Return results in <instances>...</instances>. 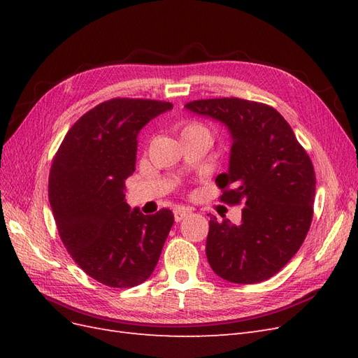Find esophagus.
Wrapping results in <instances>:
<instances>
[{
  "label": "esophagus",
  "instance_id": "obj_1",
  "mask_svg": "<svg viewBox=\"0 0 358 358\" xmlns=\"http://www.w3.org/2000/svg\"><path fill=\"white\" fill-rule=\"evenodd\" d=\"M173 213H175V221L180 222L183 218H187V216L191 213V209H188V208H176Z\"/></svg>",
  "mask_w": 358,
  "mask_h": 358
}]
</instances>
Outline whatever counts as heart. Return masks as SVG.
<instances>
[{
	"label": "heart",
	"mask_w": 358,
	"mask_h": 358,
	"mask_svg": "<svg viewBox=\"0 0 358 358\" xmlns=\"http://www.w3.org/2000/svg\"><path fill=\"white\" fill-rule=\"evenodd\" d=\"M194 128H203V127H200V125H194V124H189V125H187L185 128H183V131H188V129H194ZM182 131V133H183Z\"/></svg>",
	"instance_id": "1"
}]
</instances>
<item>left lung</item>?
<instances>
[{
  "instance_id": "1",
  "label": "left lung",
  "mask_w": 358,
  "mask_h": 358,
  "mask_svg": "<svg viewBox=\"0 0 358 358\" xmlns=\"http://www.w3.org/2000/svg\"><path fill=\"white\" fill-rule=\"evenodd\" d=\"M185 107L229 129V171L215 182L224 189L221 201L245 204L241 225L210 218L206 257L212 270L234 284L272 278L299 251L312 222L315 171L309 155L267 104L212 99Z\"/></svg>"
}]
</instances>
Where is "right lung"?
Returning a JSON list of instances; mask_svg holds the SVG:
<instances>
[{
  "label": "right lung",
  "mask_w": 358,
  "mask_h": 358,
  "mask_svg": "<svg viewBox=\"0 0 358 358\" xmlns=\"http://www.w3.org/2000/svg\"><path fill=\"white\" fill-rule=\"evenodd\" d=\"M171 109L155 100L104 101L69 129L53 158L49 201L61 241L83 272L107 287L145 282L175 222L169 209L143 215L125 200L140 129Z\"/></svg>",
  "instance_id": "add662e5"
}]
</instances>
